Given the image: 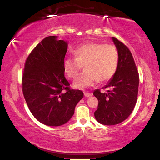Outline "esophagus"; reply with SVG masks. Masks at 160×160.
Listing matches in <instances>:
<instances>
[{
  "label": "esophagus",
  "mask_w": 160,
  "mask_h": 160,
  "mask_svg": "<svg viewBox=\"0 0 160 160\" xmlns=\"http://www.w3.org/2000/svg\"><path fill=\"white\" fill-rule=\"evenodd\" d=\"M84 96H85V97H87V98L91 97V96L92 95V93H89V92H84Z\"/></svg>",
  "instance_id": "1"
}]
</instances>
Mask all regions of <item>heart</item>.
Listing matches in <instances>:
<instances>
[{"instance_id":"obj_1","label":"heart","mask_w":160,"mask_h":160,"mask_svg":"<svg viewBox=\"0 0 160 160\" xmlns=\"http://www.w3.org/2000/svg\"><path fill=\"white\" fill-rule=\"evenodd\" d=\"M73 53L75 59L65 58L63 69L68 77L76 78L84 67V71L73 83L76 89L94 86L98 82H106L117 72L119 52L112 44L87 42L76 48Z\"/></svg>"}]
</instances>
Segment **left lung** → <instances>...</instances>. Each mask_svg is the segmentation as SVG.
<instances>
[{
  "label": "left lung",
  "instance_id": "left-lung-1",
  "mask_svg": "<svg viewBox=\"0 0 160 160\" xmlns=\"http://www.w3.org/2000/svg\"><path fill=\"white\" fill-rule=\"evenodd\" d=\"M119 52L117 72L103 88L107 92L95 89L93 95L98 100L94 114L97 121L104 125H114L124 121L132 112L138 98L139 75L134 59L128 47L112 37Z\"/></svg>",
  "mask_w": 160,
  "mask_h": 160
}]
</instances>
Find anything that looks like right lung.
Instances as JSON below:
<instances>
[{
	"instance_id": "add662e5",
	"label": "right lung",
	"mask_w": 160,
	"mask_h": 160,
	"mask_svg": "<svg viewBox=\"0 0 160 160\" xmlns=\"http://www.w3.org/2000/svg\"><path fill=\"white\" fill-rule=\"evenodd\" d=\"M68 42L58 36L46 37L26 60L22 92L33 117L45 125H62L71 119L76 104L84 97L70 89L65 78L63 61Z\"/></svg>"
}]
</instances>
